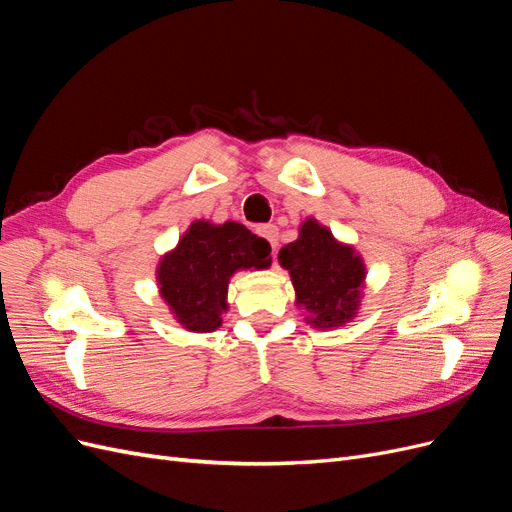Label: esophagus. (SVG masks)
I'll use <instances>...</instances> for the list:
<instances>
[{"label":"esophagus","instance_id":"1","mask_svg":"<svg viewBox=\"0 0 512 512\" xmlns=\"http://www.w3.org/2000/svg\"><path fill=\"white\" fill-rule=\"evenodd\" d=\"M256 232H258V235H260L262 239H267L269 245L275 250V245H277V226L265 224V226H260Z\"/></svg>","mask_w":512,"mask_h":512}]
</instances>
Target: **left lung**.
<instances>
[{
  "mask_svg": "<svg viewBox=\"0 0 512 512\" xmlns=\"http://www.w3.org/2000/svg\"><path fill=\"white\" fill-rule=\"evenodd\" d=\"M277 258L290 273L307 324L316 329L342 327L359 312L365 284L363 258L354 247L339 243L327 226L307 218L299 239L284 245Z\"/></svg>",
  "mask_w": 512,
  "mask_h": 512,
  "instance_id": "obj_1",
  "label": "left lung"
}]
</instances>
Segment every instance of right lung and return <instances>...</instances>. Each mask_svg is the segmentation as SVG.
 Here are the masks:
<instances>
[{
    "instance_id": "add662e5",
    "label": "right lung",
    "mask_w": 512,
    "mask_h": 512,
    "mask_svg": "<svg viewBox=\"0 0 512 512\" xmlns=\"http://www.w3.org/2000/svg\"><path fill=\"white\" fill-rule=\"evenodd\" d=\"M271 245L243 224L194 222L158 265L160 294L183 329L211 333L228 309V282L239 269H267Z\"/></svg>"
}]
</instances>
